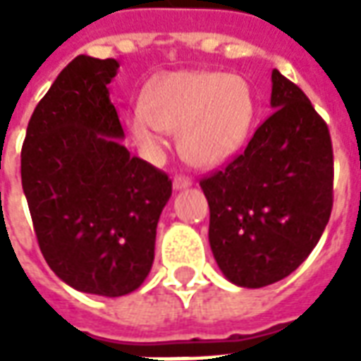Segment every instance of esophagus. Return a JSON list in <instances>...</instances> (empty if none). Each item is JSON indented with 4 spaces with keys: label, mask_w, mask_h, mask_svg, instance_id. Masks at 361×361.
Instances as JSON below:
<instances>
[{
    "label": "esophagus",
    "mask_w": 361,
    "mask_h": 361,
    "mask_svg": "<svg viewBox=\"0 0 361 361\" xmlns=\"http://www.w3.org/2000/svg\"><path fill=\"white\" fill-rule=\"evenodd\" d=\"M172 185L176 191H181V189H188L189 185H191V180H189V178H185V176H176L172 181Z\"/></svg>",
    "instance_id": "obj_1"
}]
</instances>
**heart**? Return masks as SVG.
<instances>
[{"instance_id":"b5f03b06","label":"heart","mask_w":361,"mask_h":361,"mask_svg":"<svg viewBox=\"0 0 361 361\" xmlns=\"http://www.w3.org/2000/svg\"><path fill=\"white\" fill-rule=\"evenodd\" d=\"M255 121V98L245 79L219 71H170L145 90L127 123L133 139L158 152L164 131L178 133L188 162L214 168L240 152Z\"/></svg>"}]
</instances>
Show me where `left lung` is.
I'll return each mask as SVG.
<instances>
[{"instance_id":"8db88e82","label":"left lung","mask_w":361,"mask_h":361,"mask_svg":"<svg viewBox=\"0 0 361 361\" xmlns=\"http://www.w3.org/2000/svg\"><path fill=\"white\" fill-rule=\"evenodd\" d=\"M272 116L247 149L201 181L209 242L232 284L263 288L302 265L333 209L329 127L300 87L272 69Z\"/></svg>"}]
</instances>
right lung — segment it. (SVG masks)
<instances>
[{"label":"right lung","mask_w":361,"mask_h":361,"mask_svg":"<svg viewBox=\"0 0 361 361\" xmlns=\"http://www.w3.org/2000/svg\"><path fill=\"white\" fill-rule=\"evenodd\" d=\"M116 59L77 56L32 111L20 180L38 245L59 279L119 298L149 276L158 219L172 195L164 172L131 157L108 85Z\"/></svg>","instance_id":"add662e5"}]
</instances>
